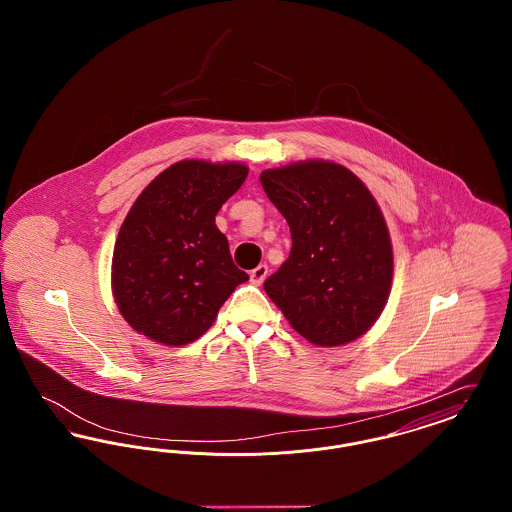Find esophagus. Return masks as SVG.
I'll list each match as a JSON object with an SVG mask.
<instances>
[{
    "instance_id": "esophagus-1",
    "label": "esophagus",
    "mask_w": 512,
    "mask_h": 512,
    "mask_svg": "<svg viewBox=\"0 0 512 512\" xmlns=\"http://www.w3.org/2000/svg\"><path fill=\"white\" fill-rule=\"evenodd\" d=\"M268 267L267 265H259V267L253 268L251 272H249V278H251V282L255 284V286H261L263 282H265V278H267Z\"/></svg>"
}]
</instances>
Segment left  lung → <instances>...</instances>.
<instances>
[{"label": "left lung", "mask_w": 512, "mask_h": 512, "mask_svg": "<svg viewBox=\"0 0 512 512\" xmlns=\"http://www.w3.org/2000/svg\"><path fill=\"white\" fill-rule=\"evenodd\" d=\"M288 220L292 251L265 292L305 340L336 347L357 340L390 297L393 249L376 199L332 161H299L261 172Z\"/></svg>", "instance_id": "1"}]
</instances>
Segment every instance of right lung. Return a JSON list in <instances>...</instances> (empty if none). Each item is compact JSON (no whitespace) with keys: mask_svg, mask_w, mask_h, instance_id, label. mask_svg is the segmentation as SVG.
Segmentation results:
<instances>
[{"mask_svg":"<svg viewBox=\"0 0 512 512\" xmlns=\"http://www.w3.org/2000/svg\"><path fill=\"white\" fill-rule=\"evenodd\" d=\"M247 178L242 163L186 159L155 176L122 222L111 286L124 320L163 345L201 338L249 276L215 217Z\"/></svg>","mask_w":512,"mask_h":512,"instance_id":"add662e5","label":"right lung"}]
</instances>
